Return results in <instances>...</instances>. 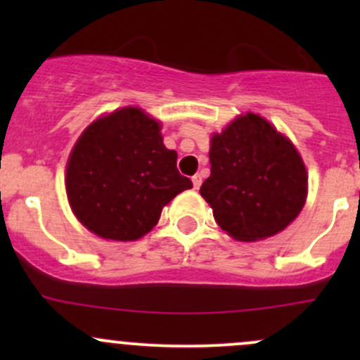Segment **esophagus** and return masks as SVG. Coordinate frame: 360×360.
I'll return each mask as SVG.
<instances>
[{"instance_id": "esophagus-1", "label": "esophagus", "mask_w": 360, "mask_h": 360, "mask_svg": "<svg viewBox=\"0 0 360 360\" xmlns=\"http://www.w3.org/2000/svg\"><path fill=\"white\" fill-rule=\"evenodd\" d=\"M191 181H193V188H195V190H198V188L202 186V176H200V174H195V176L191 177Z\"/></svg>"}]
</instances>
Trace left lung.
Returning a JSON list of instances; mask_svg holds the SVG:
<instances>
[{
    "label": "left lung",
    "mask_w": 360,
    "mask_h": 360,
    "mask_svg": "<svg viewBox=\"0 0 360 360\" xmlns=\"http://www.w3.org/2000/svg\"><path fill=\"white\" fill-rule=\"evenodd\" d=\"M200 195L221 230L240 242L274 237L296 219L308 191L294 144L259 115H240L210 137Z\"/></svg>",
    "instance_id": "obj_1"
}]
</instances>
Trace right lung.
I'll use <instances>...</instances> for the list:
<instances>
[{"label":"right lung","instance_id":"right-lung-1","mask_svg":"<svg viewBox=\"0 0 360 360\" xmlns=\"http://www.w3.org/2000/svg\"><path fill=\"white\" fill-rule=\"evenodd\" d=\"M162 125L139 108L90 123L66 167V193L79 223L108 240H137L177 193L193 188L167 150Z\"/></svg>","mask_w":360,"mask_h":360}]
</instances>
